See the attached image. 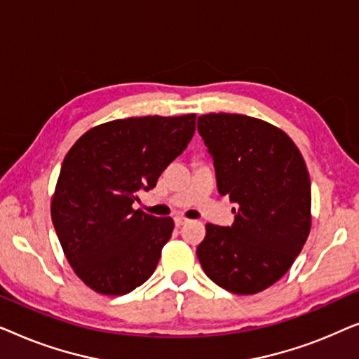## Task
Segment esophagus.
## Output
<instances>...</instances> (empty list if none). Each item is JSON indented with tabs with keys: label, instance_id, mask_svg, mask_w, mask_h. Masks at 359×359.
I'll use <instances>...</instances> for the list:
<instances>
[{
	"label": "esophagus",
	"instance_id": "obj_1",
	"mask_svg": "<svg viewBox=\"0 0 359 359\" xmlns=\"http://www.w3.org/2000/svg\"><path fill=\"white\" fill-rule=\"evenodd\" d=\"M186 222H188V219H186V217H181V215H178V217H175V225H176V227H181V225H184Z\"/></svg>",
	"mask_w": 359,
	"mask_h": 359
}]
</instances>
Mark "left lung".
I'll use <instances>...</instances> for the list:
<instances>
[{"mask_svg":"<svg viewBox=\"0 0 359 359\" xmlns=\"http://www.w3.org/2000/svg\"><path fill=\"white\" fill-rule=\"evenodd\" d=\"M198 130L219 193L237 204L230 227L205 225L201 266L225 291H264L287 273L311 232L306 161L286 132L257 117L212 112L199 116Z\"/></svg>","mask_w":359,"mask_h":359,"instance_id":"1","label":"left lung"}]
</instances>
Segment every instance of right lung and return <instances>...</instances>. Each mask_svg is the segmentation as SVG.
I'll return each mask as SVG.
<instances>
[{"mask_svg": "<svg viewBox=\"0 0 359 359\" xmlns=\"http://www.w3.org/2000/svg\"><path fill=\"white\" fill-rule=\"evenodd\" d=\"M196 130V114L117 119L68 150L50 212L73 271L93 291L122 296L154 274L173 219L134 209Z\"/></svg>", "mask_w": 359, "mask_h": 359, "instance_id": "right-lung-1", "label": "right lung"}]
</instances>
